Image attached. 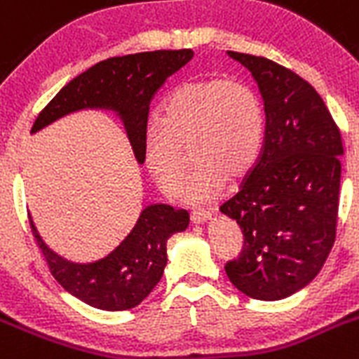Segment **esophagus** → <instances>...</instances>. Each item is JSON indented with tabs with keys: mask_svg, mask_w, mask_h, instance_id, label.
Segmentation results:
<instances>
[{
	"mask_svg": "<svg viewBox=\"0 0 359 359\" xmlns=\"http://www.w3.org/2000/svg\"><path fill=\"white\" fill-rule=\"evenodd\" d=\"M210 219H212V213L206 212V210H194L190 213V220H192L194 224H205Z\"/></svg>",
	"mask_w": 359,
	"mask_h": 359,
	"instance_id": "obj_1",
	"label": "esophagus"
}]
</instances>
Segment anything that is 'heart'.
Listing matches in <instances>:
<instances>
[{"label":"heart","mask_w":359,"mask_h":359,"mask_svg":"<svg viewBox=\"0 0 359 359\" xmlns=\"http://www.w3.org/2000/svg\"><path fill=\"white\" fill-rule=\"evenodd\" d=\"M265 139V115L258 94L242 81L210 78L183 83L167 97L162 121L144 133V162L156 185L169 196L185 180L187 147L197 162L187 199H217L229 177L255 167Z\"/></svg>","instance_id":"heart-1"}]
</instances>
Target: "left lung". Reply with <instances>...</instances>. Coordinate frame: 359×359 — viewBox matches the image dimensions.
<instances>
[{"label": "left lung", "mask_w": 359, "mask_h": 359, "mask_svg": "<svg viewBox=\"0 0 359 359\" xmlns=\"http://www.w3.org/2000/svg\"><path fill=\"white\" fill-rule=\"evenodd\" d=\"M228 55L258 83L265 139L240 190L220 206L244 233L238 258L224 269L242 294L279 301L310 285L333 248L344 146L306 80L269 58Z\"/></svg>", "instance_id": "1"}]
</instances>
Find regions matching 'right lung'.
<instances>
[{"mask_svg": "<svg viewBox=\"0 0 359 359\" xmlns=\"http://www.w3.org/2000/svg\"><path fill=\"white\" fill-rule=\"evenodd\" d=\"M192 57V49H160L114 57L92 65L49 101L35 119L32 133L72 111L110 110L123 121L137 162L144 163V133L151 100L167 78L189 64ZM189 222L187 210H174L162 203L149 205L114 251L96 262L76 263L51 251L29 217L32 233L53 278L71 295L104 311L139 306L162 279L167 265V240L174 233L185 231Z\"/></svg>", "mask_w": 359, "mask_h": 359, "instance_id": "1", "label": "right lung"}]
</instances>
